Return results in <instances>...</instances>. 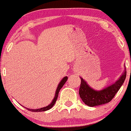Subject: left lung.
Listing matches in <instances>:
<instances>
[{
  "instance_id": "1",
  "label": "left lung",
  "mask_w": 131,
  "mask_h": 131,
  "mask_svg": "<svg viewBox=\"0 0 131 131\" xmlns=\"http://www.w3.org/2000/svg\"><path fill=\"white\" fill-rule=\"evenodd\" d=\"M126 77V71L122 74L120 78L111 85L107 86L101 90L93 89L81 78V83L79 89V95L82 101L90 107H94L109 102L114 97L118 91L123 84Z\"/></svg>"
}]
</instances>
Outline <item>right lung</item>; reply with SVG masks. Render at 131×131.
I'll return each instance as SVG.
<instances>
[{"mask_svg":"<svg viewBox=\"0 0 131 131\" xmlns=\"http://www.w3.org/2000/svg\"><path fill=\"white\" fill-rule=\"evenodd\" d=\"M67 79H68V77L67 76L64 77V78H63L62 79H61V81H60V82L59 83V85H58L57 88V90H56V94H55L54 98L53 99L52 101V102L49 105H48V106H46V107H42V108H38V109H31V108H26L27 109L28 111H31V112H38L46 111H48V110H49L50 108H51L53 106V105L55 104V103H56L57 100V97H58V95H59V91L60 90V89H61V88H62V86L64 85V83H65L66 82H67ZM25 108H26V107H25Z\"/></svg>","mask_w":131,"mask_h":131,"instance_id":"1","label":"right lung"}]
</instances>
